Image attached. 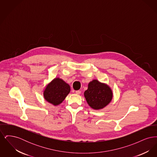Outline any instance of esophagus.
<instances>
[{"mask_svg": "<svg viewBox=\"0 0 157 157\" xmlns=\"http://www.w3.org/2000/svg\"><path fill=\"white\" fill-rule=\"evenodd\" d=\"M75 93H76V94H77V95H79V94L81 93V90H76V91L75 92Z\"/></svg>", "mask_w": 157, "mask_h": 157, "instance_id": "1", "label": "esophagus"}]
</instances>
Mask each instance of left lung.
Returning a JSON list of instances; mask_svg holds the SVG:
<instances>
[{
	"label": "left lung",
	"instance_id": "8db88e82",
	"mask_svg": "<svg viewBox=\"0 0 157 157\" xmlns=\"http://www.w3.org/2000/svg\"><path fill=\"white\" fill-rule=\"evenodd\" d=\"M84 97L91 108L99 110L104 108L111 102L113 92L108 84L94 79L88 83V90L84 92Z\"/></svg>",
	"mask_w": 157,
	"mask_h": 157
}]
</instances>
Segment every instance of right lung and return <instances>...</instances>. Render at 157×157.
I'll return each mask as SVG.
<instances>
[{
	"mask_svg": "<svg viewBox=\"0 0 157 157\" xmlns=\"http://www.w3.org/2000/svg\"><path fill=\"white\" fill-rule=\"evenodd\" d=\"M70 91L68 83L59 78H55L45 86L43 95L48 102L57 106L64 101Z\"/></svg>",
	"mask_w": 157,
	"mask_h": 157,
	"instance_id": "right-lung-1",
	"label": "right lung"
}]
</instances>
